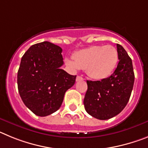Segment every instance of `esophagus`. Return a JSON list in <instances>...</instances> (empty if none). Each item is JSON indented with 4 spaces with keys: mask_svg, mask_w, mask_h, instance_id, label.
Returning a JSON list of instances; mask_svg holds the SVG:
<instances>
[{
    "mask_svg": "<svg viewBox=\"0 0 148 148\" xmlns=\"http://www.w3.org/2000/svg\"><path fill=\"white\" fill-rule=\"evenodd\" d=\"M84 78H82V77H81V76H79V75H78V76L76 77V82H78V81H82V80H83Z\"/></svg>",
    "mask_w": 148,
    "mask_h": 148,
    "instance_id": "obj_1",
    "label": "esophagus"
}]
</instances>
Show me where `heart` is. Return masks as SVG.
Returning a JSON list of instances; mask_svg holds the SVG:
<instances>
[{
	"label": "heart",
	"instance_id": "1",
	"mask_svg": "<svg viewBox=\"0 0 148 148\" xmlns=\"http://www.w3.org/2000/svg\"><path fill=\"white\" fill-rule=\"evenodd\" d=\"M73 60L66 58L65 63L73 71L85 70L90 78L101 80L110 75L118 62L117 49L113 46H92L75 52Z\"/></svg>",
	"mask_w": 148,
	"mask_h": 148
}]
</instances>
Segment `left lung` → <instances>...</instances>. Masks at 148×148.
I'll list each match as a JSON object with an SVG mask.
<instances>
[{"mask_svg":"<svg viewBox=\"0 0 148 148\" xmlns=\"http://www.w3.org/2000/svg\"><path fill=\"white\" fill-rule=\"evenodd\" d=\"M119 64L114 73L101 81H87L84 99L87 113L100 120L113 118L127 104L134 84L132 60L122 46L117 44Z\"/></svg>","mask_w":148,"mask_h":148,"instance_id":"1","label":"left lung"}]
</instances>
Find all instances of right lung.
<instances>
[{
  "instance_id": "right-lung-1",
  "label": "right lung",
  "mask_w": 148,
  "mask_h": 148,
  "mask_svg": "<svg viewBox=\"0 0 148 148\" xmlns=\"http://www.w3.org/2000/svg\"><path fill=\"white\" fill-rule=\"evenodd\" d=\"M62 49L49 41L31 46L24 53L18 72V88L23 102L38 116L58 110L76 75L61 66L64 64Z\"/></svg>"
}]
</instances>
